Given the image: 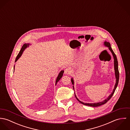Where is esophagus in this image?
Instances as JSON below:
<instances>
[{"mask_svg":"<svg viewBox=\"0 0 130 130\" xmlns=\"http://www.w3.org/2000/svg\"><path fill=\"white\" fill-rule=\"evenodd\" d=\"M64 74H68V75L70 74L71 73V71L69 69H66L64 70Z\"/></svg>","mask_w":130,"mask_h":130,"instance_id":"34e87169","label":"esophagus"}]
</instances>
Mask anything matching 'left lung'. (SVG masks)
I'll return each instance as SVG.
<instances>
[{"label": "left lung", "instance_id": "left-lung-1", "mask_svg": "<svg viewBox=\"0 0 130 130\" xmlns=\"http://www.w3.org/2000/svg\"><path fill=\"white\" fill-rule=\"evenodd\" d=\"M105 45L107 46H108L109 48V50L111 51V52L112 54V56H113V58H114V67H115V75H116V85L115 86V88H114V89L113 90V92H112L111 94L110 95V96L106 99L105 100V101L102 102H99V103H83L82 102H80V101H79L78 100V99L76 98V96H75H75L76 98V99L77 100V101L80 102L81 104H83V105H85L86 106H91V107H99V106H100L102 105H104L105 104V103H106L109 100H110L111 99L112 95L113 94V93L115 92V90L118 86V83H119V69H118V60H117V56H116L115 54L114 53L113 51H112V50L111 49V44L110 43V42H105L104 43ZM72 84L74 85V80L73 79V78H72ZM73 89H74V86H73Z\"/></svg>", "mask_w": 130, "mask_h": 130}]
</instances>
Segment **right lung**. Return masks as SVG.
I'll return each instance as SVG.
<instances>
[{
    "instance_id": "add662e5",
    "label": "right lung",
    "mask_w": 130,
    "mask_h": 130,
    "mask_svg": "<svg viewBox=\"0 0 130 130\" xmlns=\"http://www.w3.org/2000/svg\"><path fill=\"white\" fill-rule=\"evenodd\" d=\"M27 46H28V44H23V45L22 46V48H21V50L20 51V52H19V53L18 55L17 56V57H16V59H15V62H16V61L18 60V59H19V57L21 56L22 55L23 52L24 51V50H25V48ZM63 72H64V71H61L59 73V74H58V76H57V78H56V85L57 83V82L59 80V79L61 78V77H62V75H63Z\"/></svg>"
}]
</instances>
